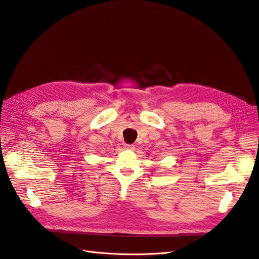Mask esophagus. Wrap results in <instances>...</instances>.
I'll return each instance as SVG.
<instances>
[{"instance_id":"obj_1","label":"esophagus","mask_w":259,"mask_h":259,"mask_svg":"<svg viewBox=\"0 0 259 259\" xmlns=\"http://www.w3.org/2000/svg\"><path fill=\"white\" fill-rule=\"evenodd\" d=\"M125 149H127V150H134L135 149V146L134 145H125L124 146Z\"/></svg>"}]
</instances>
